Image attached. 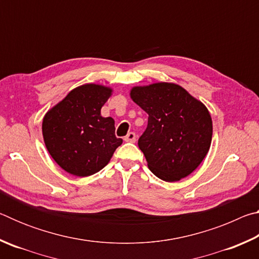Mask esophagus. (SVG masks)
<instances>
[{"label":"esophagus","instance_id":"obj_1","mask_svg":"<svg viewBox=\"0 0 259 259\" xmlns=\"http://www.w3.org/2000/svg\"><path fill=\"white\" fill-rule=\"evenodd\" d=\"M136 138H137V136H136L135 133H129L124 137V140H125V142H129V143H135Z\"/></svg>","mask_w":259,"mask_h":259}]
</instances>
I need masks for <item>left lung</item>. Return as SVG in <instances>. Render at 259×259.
<instances>
[{
	"instance_id": "left-lung-1",
	"label": "left lung",
	"mask_w": 259,
	"mask_h": 259,
	"mask_svg": "<svg viewBox=\"0 0 259 259\" xmlns=\"http://www.w3.org/2000/svg\"><path fill=\"white\" fill-rule=\"evenodd\" d=\"M130 96L148 114L138 146L151 171L169 183L194 171L211 144L212 121L207 107L175 83L135 87Z\"/></svg>"
}]
</instances>
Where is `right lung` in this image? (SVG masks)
Wrapping results in <instances>:
<instances>
[{"label":"right lung","instance_id":"obj_1","mask_svg":"<svg viewBox=\"0 0 259 259\" xmlns=\"http://www.w3.org/2000/svg\"><path fill=\"white\" fill-rule=\"evenodd\" d=\"M111 94L112 89L98 84L77 87L46 114L47 150L68 174L87 177L98 172L122 144L114 120L100 114Z\"/></svg>","mask_w":259,"mask_h":259}]
</instances>
